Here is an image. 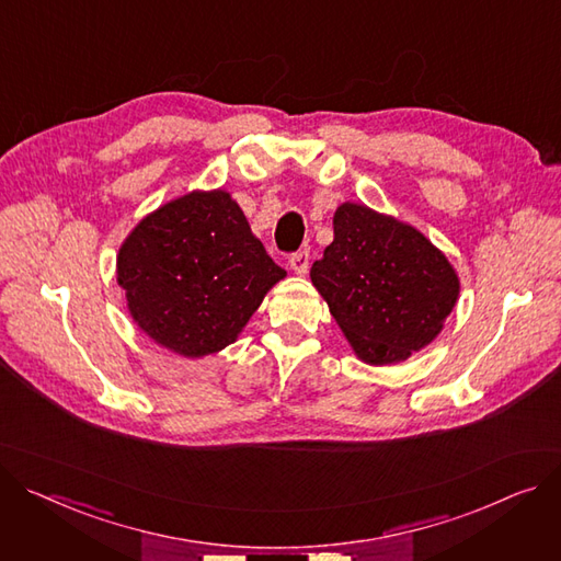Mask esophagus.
I'll return each instance as SVG.
<instances>
[{
    "label": "esophagus",
    "mask_w": 561,
    "mask_h": 561,
    "mask_svg": "<svg viewBox=\"0 0 561 561\" xmlns=\"http://www.w3.org/2000/svg\"><path fill=\"white\" fill-rule=\"evenodd\" d=\"M288 266H290V271H293L295 275L305 277L307 271H309V252H307V250L295 252V254L290 256V261H288Z\"/></svg>",
    "instance_id": "esophagus-1"
}]
</instances>
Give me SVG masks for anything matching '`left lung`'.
Segmentation results:
<instances>
[{
  "instance_id": "1",
  "label": "left lung",
  "mask_w": 561,
  "mask_h": 561,
  "mask_svg": "<svg viewBox=\"0 0 561 561\" xmlns=\"http://www.w3.org/2000/svg\"><path fill=\"white\" fill-rule=\"evenodd\" d=\"M311 282L367 365H394L431 345L460 297L454 264L417 228L350 201L333 214V241Z\"/></svg>"
}]
</instances>
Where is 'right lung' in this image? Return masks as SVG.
<instances>
[{
	"label": "right lung",
	"mask_w": 561,
	"mask_h": 561,
	"mask_svg": "<svg viewBox=\"0 0 561 561\" xmlns=\"http://www.w3.org/2000/svg\"><path fill=\"white\" fill-rule=\"evenodd\" d=\"M284 277L226 190H196L160 205L117 252V284L133 322L184 358L234 343Z\"/></svg>",
	"instance_id": "1"
}]
</instances>
